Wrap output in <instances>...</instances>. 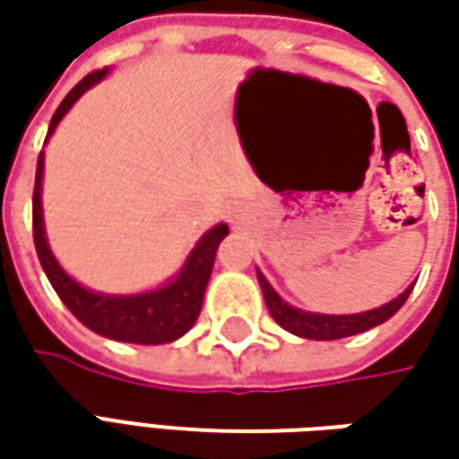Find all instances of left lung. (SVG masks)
Masks as SVG:
<instances>
[{
    "instance_id": "8db88e82",
    "label": "left lung",
    "mask_w": 459,
    "mask_h": 459,
    "mask_svg": "<svg viewBox=\"0 0 459 459\" xmlns=\"http://www.w3.org/2000/svg\"><path fill=\"white\" fill-rule=\"evenodd\" d=\"M257 281H260V289H263L271 316L286 332H291L296 337H304V340H342V337H352V334L368 332L373 326L388 322L398 308L406 304L409 293L414 291V286H409L394 301H388V304H383L378 308H370V311H362V314H311V311H301V308L286 304L273 291V286L265 281V275L260 273V271H257Z\"/></svg>"
}]
</instances>
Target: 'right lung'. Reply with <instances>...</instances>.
<instances>
[{"instance_id": "add662e5", "label": "right lung", "mask_w": 459, "mask_h": 459, "mask_svg": "<svg viewBox=\"0 0 459 459\" xmlns=\"http://www.w3.org/2000/svg\"><path fill=\"white\" fill-rule=\"evenodd\" d=\"M107 74H109V68L94 71V74L83 76L68 91V97L63 99L61 107L56 109V115L50 119L48 137L58 127L63 115L76 104V99L86 89L99 83ZM43 168V152H40L38 170H35V191H32V238H35V250H38L45 275H48V281L56 289V293L61 296L63 304L68 307V311L79 319L81 325L89 326L91 332H97L101 337H109V340H117V342L166 344L184 337L186 332L194 326V322L199 319L204 291H206L209 275H212V268H214L217 247H220L221 239L230 235V227L217 224L214 230H209L196 242V247L191 250L181 273L166 286L155 289V291L133 293V296H109V293L89 291L63 271L56 255L48 247L43 204H40Z\"/></svg>"}]
</instances>
